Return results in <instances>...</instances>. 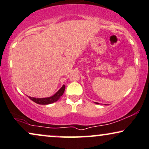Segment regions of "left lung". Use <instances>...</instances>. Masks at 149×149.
<instances>
[{"mask_svg": "<svg viewBox=\"0 0 149 149\" xmlns=\"http://www.w3.org/2000/svg\"><path fill=\"white\" fill-rule=\"evenodd\" d=\"M95 104H99V103H97V102H95Z\"/></svg>", "mask_w": 149, "mask_h": 149, "instance_id": "8db88e82", "label": "left lung"}]
</instances>
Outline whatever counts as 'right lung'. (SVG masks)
I'll return each mask as SVG.
<instances>
[{
	"label": "right lung",
	"mask_w": 149,
	"mask_h": 149,
	"mask_svg": "<svg viewBox=\"0 0 149 149\" xmlns=\"http://www.w3.org/2000/svg\"><path fill=\"white\" fill-rule=\"evenodd\" d=\"M65 85H64L62 86V87L60 88L58 91L56 92V93L54 94V95L50 97H43V98H38V97H29V99H31V100L34 102L37 103L38 104H52V103L58 101V100L61 98V97L63 95L64 92H65Z\"/></svg>",
	"instance_id": "add662e5"
}]
</instances>
